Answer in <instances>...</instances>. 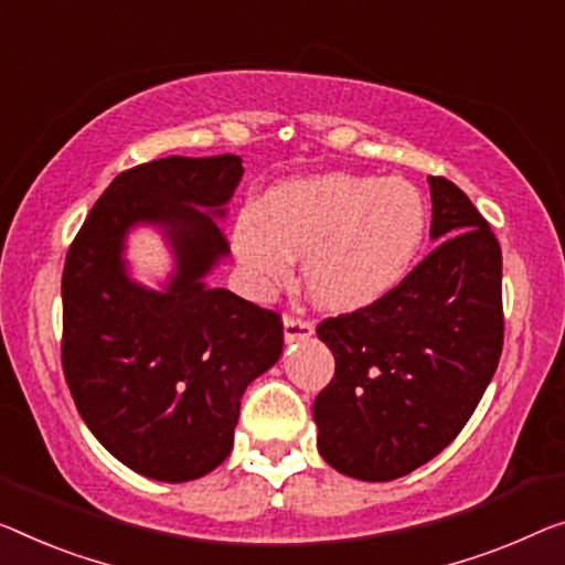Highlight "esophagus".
<instances>
[{
  "label": "esophagus",
  "instance_id": "obj_1",
  "mask_svg": "<svg viewBox=\"0 0 565 565\" xmlns=\"http://www.w3.org/2000/svg\"><path fill=\"white\" fill-rule=\"evenodd\" d=\"M311 334H315V327H311V322H307V319H299V317H291V315L284 317V340L286 342L309 340Z\"/></svg>",
  "mask_w": 565,
  "mask_h": 565
}]
</instances>
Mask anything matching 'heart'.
Here are the masks:
<instances>
[{"label":"heart","instance_id":"b5f03b06","mask_svg":"<svg viewBox=\"0 0 565 565\" xmlns=\"http://www.w3.org/2000/svg\"><path fill=\"white\" fill-rule=\"evenodd\" d=\"M426 200L406 180L330 172L276 184L233 225V250L250 286L271 297L305 256V289L344 315L398 289L424 248Z\"/></svg>","mask_w":565,"mask_h":565}]
</instances>
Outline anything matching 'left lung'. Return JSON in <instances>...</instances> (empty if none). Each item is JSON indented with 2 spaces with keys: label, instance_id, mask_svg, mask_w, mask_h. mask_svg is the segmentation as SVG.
I'll use <instances>...</instances> for the list:
<instances>
[{
  "label": "left lung",
  "instance_id": "1",
  "mask_svg": "<svg viewBox=\"0 0 565 565\" xmlns=\"http://www.w3.org/2000/svg\"><path fill=\"white\" fill-rule=\"evenodd\" d=\"M431 188V254L398 289L324 319L334 377L317 395V449L332 469L391 482L431 461L475 414L502 352V250L444 177Z\"/></svg>",
  "mask_w": 565,
  "mask_h": 565
}]
</instances>
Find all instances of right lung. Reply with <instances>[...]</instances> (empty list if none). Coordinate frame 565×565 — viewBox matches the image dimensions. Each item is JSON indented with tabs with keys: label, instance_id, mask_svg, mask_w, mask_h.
Masks as SVG:
<instances>
[{
	"label": "right lung",
	"instance_id": "right-lung-1",
	"mask_svg": "<svg viewBox=\"0 0 565 565\" xmlns=\"http://www.w3.org/2000/svg\"><path fill=\"white\" fill-rule=\"evenodd\" d=\"M243 177L235 154L167 157L121 172L63 268V373L90 434L139 475L190 482L228 459L241 398L281 358L284 327L205 276L228 256L217 221ZM163 233L162 290L130 279L125 238Z\"/></svg>",
	"mask_w": 565,
	"mask_h": 565
}]
</instances>
